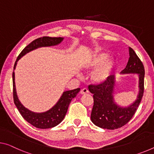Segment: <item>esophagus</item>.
<instances>
[{
    "mask_svg": "<svg viewBox=\"0 0 154 154\" xmlns=\"http://www.w3.org/2000/svg\"><path fill=\"white\" fill-rule=\"evenodd\" d=\"M88 92H89L88 89H87V87H83V88L81 89V90H80V93L81 94H86V93H88Z\"/></svg>",
    "mask_w": 154,
    "mask_h": 154,
    "instance_id": "obj_1",
    "label": "esophagus"
}]
</instances>
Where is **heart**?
<instances>
[{"mask_svg":"<svg viewBox=\"0 0 154 154\" xmlns=\"http://www.w3.org/2000/svg\"><path fill=\"white\" fill-rule=\"evenodd\" d=\"M109 56L105 53H100L97 54L96 56H94L85 65V67L87 69H95V68L101 65L102 64H103L105 61L107 60ZM113 67H114V62H113V60H111V59L110 60H108L100 67H99L98 69L94 72L93 75H92V78H93V79L96 82H100L105 81V80H107L109 77L110 76Z\"/></svg>","mask_w":154,"mask_h":154,"instance_id":"heart-1","label":"heart"}]
</instances>
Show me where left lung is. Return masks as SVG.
Listing matches in <instances>:
<instances>
[{
	"label": "left lung",
	"mask_w": 154,
	"mask_h": 154,
	"mask_svg": "<svg viewBox=\"0 0 154 154\" xmlns=\"http://www.w3.org/2000/svg\"><path fill=\"white\" fill-rule=\"evenodd\" d=\"M129 61L122 74L136 73L139 74V94L136 102L126 108L118 107L113 102V89L114 77L111 75L107 80L98 84H91L88 88L93 94L94 106L91 120L94 125L103 129H116L126 125L138 109L144 94L145 67L134 49L129 47Z\"/></svg>",
	"instance_id": "obj_1"
}]
</instances>
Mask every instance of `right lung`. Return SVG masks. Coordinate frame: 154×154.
<instances>
[{
	"label": "right lung",
	"mask_w": 154,
	"mask_h": 154,
	"mask_svg": "<svg viewBox=\"0 0 154 154\" xmlns=\"http://www.w3.org/2000/svg\"><path fill=\"white\" fill-rule=\"evenodd\" d=\"M63 38L61 37L43 36L33 41L27 46H26L18 55L15 64H14V70L15 69L17 61L25 54L40 47L56 45L60 43L63 41ZM14 76H15L14 72H13V98L14 104H15L23 118L25 120H27L29 123L32 125L33 126L39 129L51 128V127H54L60 124L65 116L71 101L76 96L77 94L79 93L80 89V88H77L73 89V90L65 91L63 94L60 100L56 103V105L51 108L50 110L44 113H34L25 108L18 100L16 91Z\"/></svg>",
	"instance_id": "obj_1"
}]
</instances>
